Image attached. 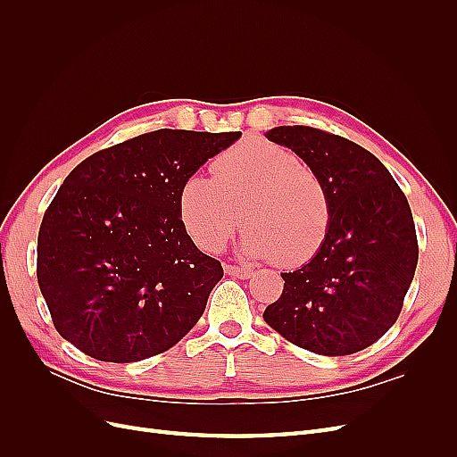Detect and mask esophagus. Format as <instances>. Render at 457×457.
Segmentation results:
<instances>
[{
	"instance_id": "34e87169",
	"label": "esophagus",
	"mask_w": 457,
	"mask_h": 457,
	"mask_svg": "<svg viewBox=\"0 0 457 457\" xmlns=\"http://www.w3.org/2000/svg\"><path fill=\"white\" fill-rule=\"evenodd\" d=\"M225 272H227L228 276H234V278H240V280L250 278V276L253 274L252 269L238 267V265H225Z\"/></svg>"
}]
</instances>
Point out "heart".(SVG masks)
Segmentation results:
<instances>
[{
  "label": "heart",
  "instance_id": "heart-1",
  "mask_svg": "<svg viewBox=\"0 0 457 457\" xmlns=\"http://www.w3.org/2000/svg\"><path fill=\"white\" fill-rule=\"evenodd\" d=\"M213 177L188 175L179 188V217L198 247L219 252L240 217L247 225L240 250L284 267L307 262L320 250L331 220L328 188L286 146L242 141L212 163Z\"/></svg>",
  "mask_w": 457,
  "mask_h": 457
}]
</instances>
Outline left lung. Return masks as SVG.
<instances>
[{
	"label": "left lung",
	"mask_w": 457,
	"mask_h": 457,
	"mask_svg": "<svg viewBox=\"0 0 457 457\" xmlns=\"http://www.w3.org/2000/svg\"><path fill=\"white\" fill-rule=\"evenodd\" d=\"M265 135L322 177L331 220L307 265L282 272L284 292L262 318L316 354L362 351L396 322L418 267L416 225L404 192L371 152L345 137L307 126Z\"/></svg>",
	"instance_id": "1"
}]
</instances>
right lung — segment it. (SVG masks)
<instances>
[{
    "label": "right lung",
    "mask_w": 457,
    "mask_h": 457,
    "mask_svg": "<svg viewBox=\"0 0 457 457\" xmlns=\"http://www.w3.org/2000/svg\"><path fill=\"white\" fill-rule=\"evenodd\" d=\"M240 131L158 129L95 152L64 179L37 234L53 324L103 362L171 349L196 326L223 267L179 217V188Z\"/></svg>",
    "instance_id": "right-lung-1"
}]
</instances>
